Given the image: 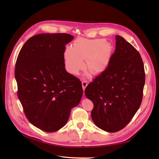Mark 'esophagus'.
<instances>
[{
    "label": "esophagus",
    "instance_id": "obj_1",
    "mask_svg": "<svg viewBox=\"0 0 159 159\" xmlns=\"http://www.w3.org/2000/svg\"><path fill=\"white\" fill-rule=\"evenodd\" d=\"M82 85L83 90H84L85 89V87H86L87 86V85H88V82H87V81H83V82H82Z\"/></svg>",
    "mask_w": 159,
    "mask_h": 159
}]
</instances>
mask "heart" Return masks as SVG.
Segmentation results:
<instances>
[{"label": "heart", "instance_id": "heart-1", "mask_svg": "<svg viewBox=\"0 0 159 159\" xmlns=\"http://www.w3.org/2000/svg\"><path fill=\"white\" fill-rule=\"evenodd\" d=\"M103 43L100 39H76L72 48H66L64 52L68 70L73 74H77L84 66L83 60H87V66L90 72L98 74L103 72L108 63L107 51L101 49Z\"/></svg>", "mask_w": 159, "mask_h": 159}]
</instances>
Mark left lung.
<instances>
[{"label": "left lung", "instance_id": "8db88e82", "mask_svg": "<svg viewBox=\"0 0 159 159\" xmlns=\"http://www.w3.org/2000/svg\"><path fill=\"white\" fill-rule=\"evenodd\" d=\"M145 82L139 52L116 36V49L108 66L85 89L94 104L91 118L101 129L114 133L124 128L139 109Z\"/></svg>", "mask_w": 159, "mask_h": 159}]
</instances>
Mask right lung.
I'll list each match as a JSON object with an SVG mask.
<instances>
[{"instance_id": "1", "label": "right lung", "mask_w": 159, "mask_h": 159, "mask_svg": "<svg viewBox=\"0 0 159 159\" xmlns=\"http://www.w3.org/2000/svg\"><path fill=\"white\" fill-rule=\"evenodd\" d=\"M73 39L66 33L36 34L25 43L16 60L18 98L28 121L44 131L64 126L83 94L80 80L65 68V44Z\"/></svg>"}]
</instances>
